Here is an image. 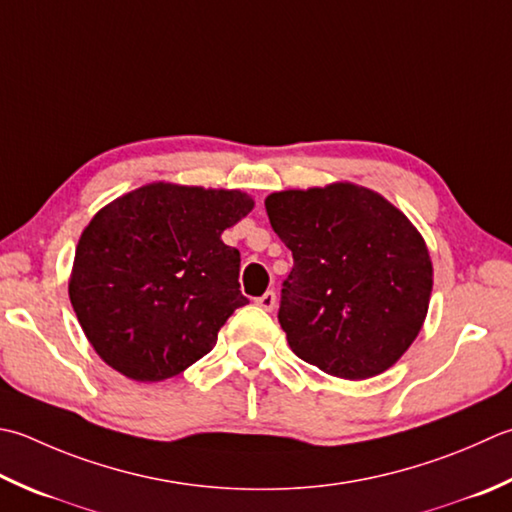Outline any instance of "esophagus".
Wrapping results in <instances>:
<instances>
[{
	"label": "esophagus",
	"mask_w": 512,
	"mask_h": 512,
	"mask_svg": "<svg viewBox=\"0 0 512 512\" xmlns=\"http://www.w3.org/2000/svg\"><path fill=\"white\" fill-rule=\"evenodd\" d=\"M255 302H257V306H259V308H264V310H273V308H275V304H277V295L273 293V290H268V293H264L262 297H257Z\"/></svg>",
	"instance_id": "34e87169"
}]
</instances>
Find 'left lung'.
Listing matches in <instances>:
<instances>
[{"label": "left lung", "instance_id": "left-lung-1", "mask_svg": "<svg viewBox=\"0 0 512 512\" xmlns=\"http://www.w3.org/2000/svg\"><path fill=\"white\" fill-rule=\"evenodd\" d=\"M264 204L295 262L277 315L293 353L353 382L384 373L428 313L424 237L388 199L350 182L282 190Z\"/></svg>", "mask_w": 512, "mask_h": 512}]
</instances>
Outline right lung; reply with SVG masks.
I'll return each mask as SVG.
<instances>
[{"label": "right lung", "mask_w": 512, "mask_h": 512, "mask_svg": "<svg viewBox=\"0 0 512 512\" xmlns=\"http://www.w3.org/2000/svg\"><path fill=\"white\" fill-rule=\"evenodd\" d=\"M242 190L146 184L90 219L68 295L90 346L135 382H162L202 359L248 304L226 228L253 210Z\"/></svg>", "instance_id": "right-lung-1"}]
</instances>
